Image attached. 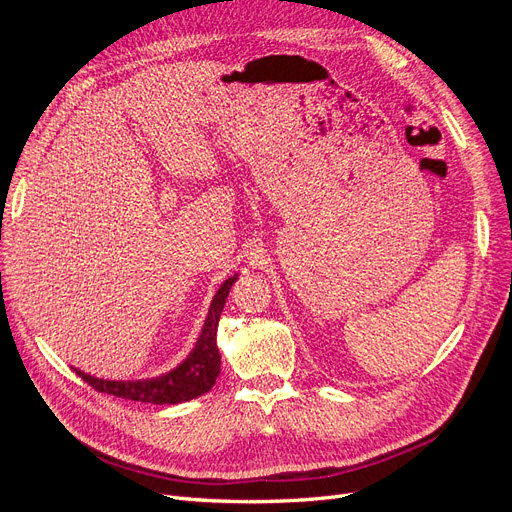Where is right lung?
<instances>
[{
  "mask_svg": "<svg viewBox=\"0 0 512 512\" xmlns=\"http://www.w3.org/2000/svg\"><path fill=\"white\" fill-rule=\"evenodd\" d=\"M235 279L237 275L229 277L220 285L210 304L206 323H203L201 334L195 342V349L189 353L185 361L176 365L174 370L161 374L157 378H145V380H105V378L90 376L73 367L75 374L81 380H86L98 393H107L113 397L140 401V403L174 405V403L191 401L195 397H201L203 393H208L220 374V353L216 346V332H218L220 313L224 309V302H227L229 290L235 283Z\"/></svg>",
  "mask_w": 512,
  "mask_h": 512,
  "instance_id": "add662e5",
  "label": "right lung"
}]
</instances>
